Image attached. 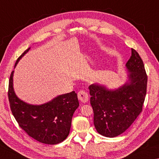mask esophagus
Returning a JSON list of instances; mask_svg holds the SVG:
<instances>
[{
    "label": "esophagus",
    "mask_w": 159,
    "mask_h": 159,
    "mask_svg": "<svg viewBox=\"0 0 159 159\" xmlns=\"http://www.w3.org/2000/svg\"><path fill=\"white\" fill-rule=\"evenodd\" d=\"M77 97L78 99L82 102H83V103L87 102L88 101V99H89V95H88L87 92H85L84 90H80V91L78 92Z\"/></svg>",
    "instance_id": "obj_1"
}]
</instances>
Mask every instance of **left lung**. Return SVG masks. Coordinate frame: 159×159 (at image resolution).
<instances>
[{
  "instance_id": "left-lung-1",
  "label": "left lung",
  "mask_w": 159,
  "mask_h": 159,
  "mask_svg": "<svg viewBox=\"0 0 159 159\" xmlns=\"http://www.w3.org/2000/svg\"><path fill=\"white\" fill-rule=\"evenodd\" d=\"M126 67L129 81L119 89L110 90L98 84L89 87L94 126L106 137L124 133L142 111L148 78L143 61L133 48Z\"/></svg>"
}]
</instances>
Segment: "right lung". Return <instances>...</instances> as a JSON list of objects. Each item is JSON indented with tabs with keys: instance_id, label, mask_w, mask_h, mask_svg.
Masks as SVG:
<instances>
[{
	"instance_id": "1",
	"label": "right lung",
	"mask_w": 159,
	"mask_h": 159,
	"mask_svg": "<svg viewBox=\"0 0 159 159\" xmlns=\"http://www.w3.org/2000/svg\"><path fill=\"white\" fill-rule=\"evenodd\" d=\"M30 48L18 58L15 67ZM13 72L10 77L8 94L12 114L20 127L32 138L45 144H57L64 141L69 135L73 114L79 107L77 94L72 91L41 105L27 104L15 93Z\"/></svg>"
}]
</instances>
